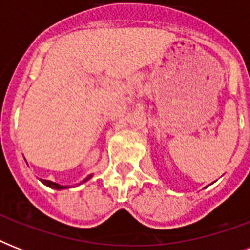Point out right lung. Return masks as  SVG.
Returning <instances> with one entry per match:
<instances>
[{
    "mask_svg": "<svg viewBox=\"0 0 250 250\" xmlns=\"http://www.w3.org/2000/svg\"><path fill=\"white\" fill-rule=\"evenodd\" d=\"M92 176H93V174L88 175V176H86L85 179H83V180H82V182L79 183V186H80V184H83V183L88 182V180H89V179L92 178ZM40 180H41V183H42V184H45V186L49 187V188H53V189L63 190V189H67V188H71V186H61V184H58V183L52 182V180H45V179H40Z\"/></svg>",
    "mask_w": 250,
    "mask_h": 250,
    "instance_id": "1",
    "label": "right lung"
}]
</instances>
